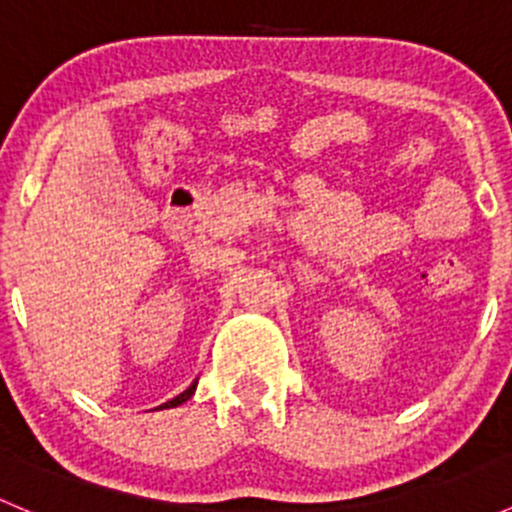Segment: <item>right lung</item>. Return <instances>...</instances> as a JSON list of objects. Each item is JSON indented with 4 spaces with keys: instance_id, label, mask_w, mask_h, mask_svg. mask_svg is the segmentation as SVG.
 <instances>
[{
    "instance_id": "add662e5",
    "label": "right lung",
    "mask_w": 512,
    "mask_h": 512,
    "mask_svg": "<svg viewBox=\"0 0 512 512\" xmlns=\"http://www.w3.org/2000/svg\"><path fill=\"white\" fill-rule=\"evenodd\" d=\"M195 386H198V379H195V381H193V384H190V386H188V389H185V391H183V394H178V396H175V399L165 401V404H160V406H158V409H173V406H180V404H185V401H188V399H190V396H193V394H195Z\"/></svg>"
}]
</instances>
